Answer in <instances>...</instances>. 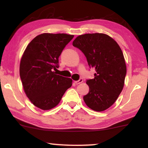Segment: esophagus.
<instances>
[{"mask_svg": "<svg viewBox=\"0 0 148 148\" xmlns=\"http://www.w3.org/2000/svg\"><path fill=\"white\" fill-rule=\"evenodd\" d=\"M83 79L82 78H80L79 80H77V81H74V83L76 84V85H77V84H81V83H82V82H83Z\"/></svg>", "mask_w": 148, "mask_h": 148, "instance_id": "obj_1", "label": "esophagus"}]
</instances>
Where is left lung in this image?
Returning <instances> with one entry per match:
<instances>
[{"instance_id":"8db88e82","label":"left lung","mask_w":148,"mask_h":148,"mask_svg":"<svg viewBox=\"0 0 148 148\" xmlns=\"http://www.w3.org/2000/svg\"><path fill=\"white\" fill-rule=\"evenodd\" d=\"M72 45L83 52L90 68L95 69L94 78L87 79L89 91L84 97L87 106L102 112L118 98L127 73L123 54L114 40L102 33L78 36Z\"/></svg>"}]
</instances>
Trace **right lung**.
Here are the masks:
<instances>
[{"label": "right lung", "mask_w": 148, "mask_h": 148, "mask_svg": "<svg viewBox=\"0 0 148 148\" xmlns=\"http://www.w3.org/2000/svg\"><path fill=\"white\" fill-rule=\"evenodd\" d=\"M74 35L43 33L30 42L21 57L19 74L27 97L43 110L56 107L72 80L57 75L59 57Z\"/></svg>", "instance_id": "1"}]
</instances>
